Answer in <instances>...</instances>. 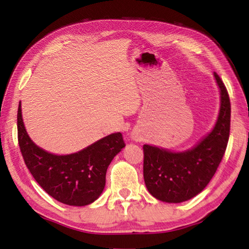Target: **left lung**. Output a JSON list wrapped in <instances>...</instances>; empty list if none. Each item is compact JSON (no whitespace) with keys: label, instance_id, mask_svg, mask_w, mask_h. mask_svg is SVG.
Segmentation results:
<instances>
[{"label":"left lung","instance_id":"left-lung-1","mask_svg":"<svg viewBox=\"0 0 249 249\" xmlns=\"http://www.w3.org/2000/svg\"><path fill=\"white\" fill-rule=\"evenodd\" d=\"M220 90V109L211 132L191 148L174 151L144 145V180L159 201L181 203L204 190L217 170L230 137L231 102L224 83L213 73Z\"/></svg>","mask_w":249,"mask_h":249}]
</instances>
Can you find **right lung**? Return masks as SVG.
<instances>
[{"label": "right lung", "mask_w": 249, "mask_h": 249, "mask_svg": "<svg viewBox=\"0 0 249 249\" xmlns=\"http://www.w3.org/2000/svg\"><path fill=\"white\" fill-rule=\"evenodd\" d=\"M18 145L24 161L41 188L61 203L84 206L102 195L113 158L124 148L122 133H112L86 148L56 155L37 146L25 128L22 104L18 112Z\"/></svg>", "instance_id": "1"}]
</instances>
